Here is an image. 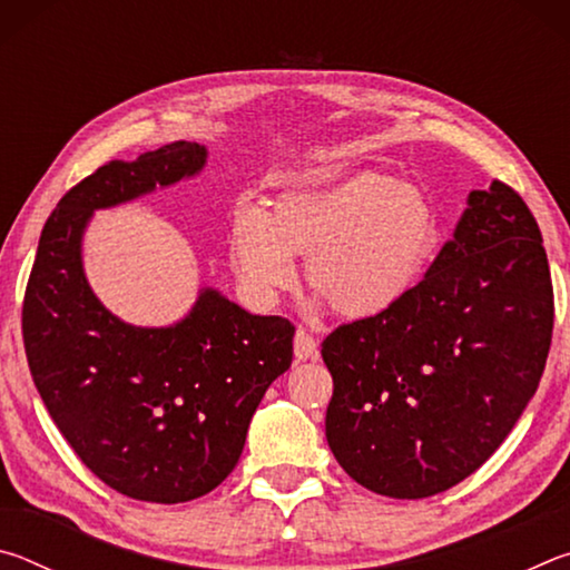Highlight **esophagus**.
Returning a JSON list of instances; mask_svg holds the SVG:
<instances>
[{"label": "esophagus", "mask_w": 570, "mask_h": 570, "mask_svg": "<svg viewBox=\"0 0 570 570\" xmlns=\"http://www.w3.org/2000/svg\"><path fill=\"white\" fill-rule=\"evenodd\" d=\"M294 354L298 362H306V360H316L320 356V344L312 334H308L304 326H298L296 334H294Z\"/></svg>", "instance_id": "esophagus-1"}]
</instances>
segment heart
I'll return each instance as SVG.
<instances>
[{
	"instance_id": "b5f03b06",
	"label": "heart",
	"mask_w": 570,
	"mask_h": 570,
	"mask_svg": "<svg viewBox=\"0 0 570 570\" xmlns=\"http://www.w3.org/2000/svg\"><path fill=\"white\" fill-rule=\"evenodd\" d=\"M440 226L430 198L412 183L356 173L294 188L272 210L240 206L228 256L250 302L274 306L296 284L294 256H306V284L346 320L387 312L435 254Z\"/></svg>"
}]
</instances>
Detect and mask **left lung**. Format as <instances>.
I'll return each instance as SVG.
<instances>
[{"label": "left lung", "instance_id": "8db88e82", "mask_svg": "<svg viewBox=\"0 0 570 570\" xmlns=\"http://www.w3.org/2000/svg\"><path fill=\"white\" fill-rule=\"evenodd\" d=\"M553 286L523 198L472 190L422 282L322 344L334 380L326 442L372 493L417 500L472 475L503 445L543 374Z\"/></svg>", "mask_w": 570, "mask_h": 570}]
</instances>
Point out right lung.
<instances>
[{"label":"right lung","mask_w":570,"mask_h":570,"mask_svg":"<svg viewBox=\"0 0 570 570\" xmlns=\"http://www.w3.org/2000/svg\"><path fill=\"white\" fill-rule=\"evenodd\" d=\"M188 140L110 160L77 183L42 228L22 306L35 387L70 448L105 485L146 503H186L224 482L250 417L292 366L294 326L258 316L218 288L170 326H135L105 308L82 266L95 210L198 176Z\"/></svg>","instance_id":"right-lung-1"}]
</instances>
